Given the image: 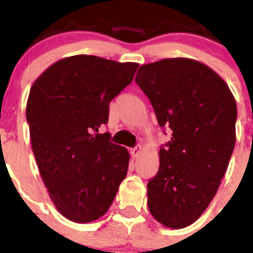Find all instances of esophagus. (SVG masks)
<instances>
[{"label":"esophagus","instance_id":"1","mask_svg":"<svg viewBox=\"0 0 253 253\" xmlns=\"http://www.w3.org/2000/svg\"><path fill=\"white\" fill-rule=\"evenodd\" d=\"M141 150H142V147H141L140 145H138V146H136V147H133V149H131L129 154H131L132 158H137L138 155H140Z\"/></svg>","mask_w":253,"mask_h":253}]
</instances>
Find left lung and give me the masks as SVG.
Masks as SVG:
<instances>
[{"label":"left lung","instance_id":"left-lung-1","mask_svg":"<svg viewBox=\"0 0 253 253\" xmlns=\"http://www.w3.org/2000/svg\"><path fill=\"white\" fill-rule=\"evenodd\" d=\"M135 82L160 127L172 131L147 184V206L165 227L184 228L203 214L226 174L236 143V99L214 70L193 59L141 65Z\"/></svg>","mask_w":253,"mask_h":253}]
</instances>
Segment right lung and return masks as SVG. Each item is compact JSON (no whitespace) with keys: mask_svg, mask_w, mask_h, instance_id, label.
Instances as JSON below:
<instances>
[{"mask_svg":"<svg viewBox=\"0 0 253 253\" xmlns=\"http://www.w3.org/2000/svg\"><path fill=\"white\" fill-rule=\"evenodd\" d=\"M137 68L74 55L54 63L31 87L26 106L31 147L50 199L69 220L102 217L126 177L128 151L98 128Z\"/></svg>","mask_w":253,"mask_h":253,"instance_id":"add662e5","label":"right lung"}]
</instances>
